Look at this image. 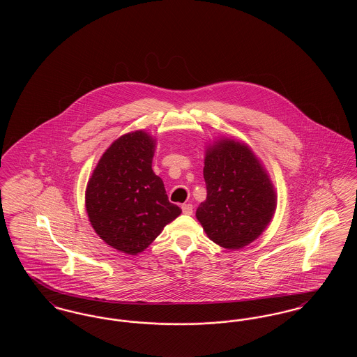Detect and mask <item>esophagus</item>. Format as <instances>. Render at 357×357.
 I'll return each mask as SVG.
<instances>
[{"mask_svg":"<svg viewBox=\"0 0 357 357\" xmlns=\"http://www.w3.org/2000/svg\"><path fill=\"white\" fill-rule=\"evenodd\" d=\"M182 211H183V214H186V215H191V214H192V204H182Z\"/></svg>","mask_w":357,"mask_h":357,"instance_id":"esophagus-1","label":"esophagus"}]
</instances>
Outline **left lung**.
Listing matches in <instances>:
<instances>
[{
	"mask_svg": "<svg viewBox=\"0 0 357 357\" xmlns=\"http://www.w3.org/2000/svg\"><path fill=\"white\" fill-rule=\"evenodd\" d=\"M204 178L207 197L195 215L207 237L231 250L259 237L272 221L277 195L249 146L226 137L208 146Z\"/></svg>",
	"mask_w": 357,
	"mask_h": 357,
	"instance_id": "left-lung-1",
	"label": "left lung"
}]
</instances>
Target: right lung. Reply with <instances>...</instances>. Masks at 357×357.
Returning a JSON list of instances; mask_svg holds the SVG:
<instances>
[{"label":"right lung","mask_w":357,"mask_h":357,"mask_svg":"<svg viewBox=\"0 0 357 357\" xmlns=\"http://www.w3.org/2000/svg\"><path fill=\"white\" fill-rule=\"evenodd\" d=\"M155 142L144 131L120 136L102 153L85 190L96 234L126 255L143 252L182 213L153 171Z\"/></svg>","instance_id":"right-lung-1"}]
</instances>
